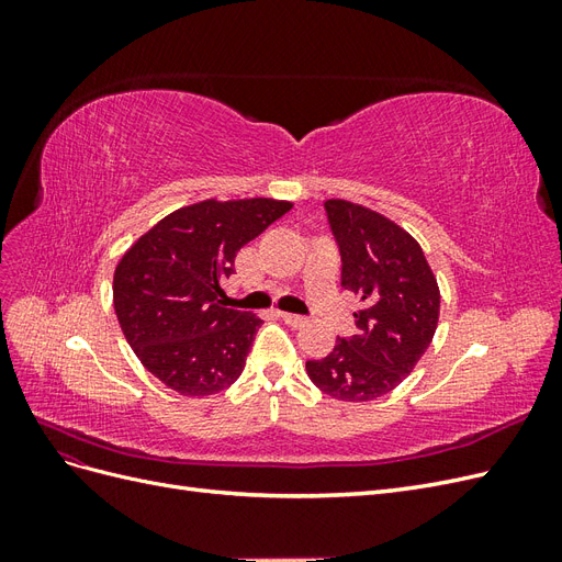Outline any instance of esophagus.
I'll return each mask as SVG.
<instances>
[{
  "mask_svg": "<svg viewBox=\"0 0 562 562\" xmlns=\"http://www.w3.org/2000/svg\"><path fill=\"white\" fill-rule=\"evenodd\" d=\"M279 316L288 323V326H293V328H300V326H304V316H297V314H288V312H279Z\"/></svg>",
  "mask_w": 562,
  "mask_h": 562,
  "instance_id": "obj_1",
  "label": "esophagus"
}]
</instances>
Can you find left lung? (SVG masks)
Wrapping results in <instances>:
<instances>
[{
  "instance_id": "left-lung-1",
  "label": "left lung",
  "mask_w": 562,
  "mask_h": 562,
  "mask_svg": "<svg viewBox=\"0 0 562 562\" xmlns=\"http://www.w3.org/2000/svg\"><path fill=\"white\" fill-rule=\"evenodd\" d=\"M342 255V288L361 302L359 333L307 361L310 380L337 401H375L411 375L431 345L440 293L419 244L389 217L345 199L326 201Z\"/></svg>"
}]
</instances>
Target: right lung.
Masks as SVG:
<instances>
[{
    "instance_id": "obj_1",
    "label": "right lung",
    "mask_w": 562,
    "mask_h": 562,
    "mask_svg": "<svg viewBox=\"0 0 562 562\" xmlns=\"http://www.w3.org/2000/svg\"><path fill=\"white\" fill-rule=\"evenodd\" d=\"M293 209L277 199H206L166 215L114 269V312L140 363L182 396L232 386L262 318L227 307L234 258Z\"/></svg>"
}]
</instances>
